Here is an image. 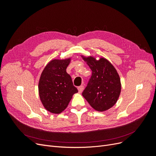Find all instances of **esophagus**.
Listing matches in <instances>:
<instances>
[{"label": "esophagus", "instance_id": "esophagus-1", "mask_svg": "<svg viewBox=\"0 0 156 156\" xmlns=\"http://www.w3.org/2000/svg\"><path fill=\"white\" fill-rule=\"evenodd\" d=\"M83 90H84V87H83V86H80V87H78L79 93H80V94L83 92Z\"/></svg>", "mask_w": 156, "mask_h": 156}]
</instances>
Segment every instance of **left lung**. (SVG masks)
I'll return each mask as SVG.
<instances>
[{
  "label": "left lung",
  "mask_w": 156,
  "mask_h": 156,
  "mask_svg": "<svg viewBox=\"0 0 156 156\" xmlns=\"http://www.w3.org/2000/svg\"><path fill=\"white\" fill-rule=\"evenodd\" d=\"M81 57L92 72L82 95L94 109L106 111L114 106L119 98L122 88L119 75L114 66L104 57L99 60L92 55H81Z\"/></svg>",
  "instance_id": "8db88e82"
}]
</instances>
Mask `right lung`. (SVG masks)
Masks as SVG:
<instances>
[{"label": "right lung", "mask_w": 156, "mask_h": 156, "mask_svg": "<svg viewBox=\"0 0 156 156\" xmlns=\"http://www.w3.org/2000/svg\"><path fill=\"white\" fill-rule=\"evenodd\" d=\"M72 58L53 59L45 66L40 75L38 92L45 109L60 114L68 107L74 94L78 92L66 68Z\"/></svg>", "instance_id": "1"}]
</instances>
